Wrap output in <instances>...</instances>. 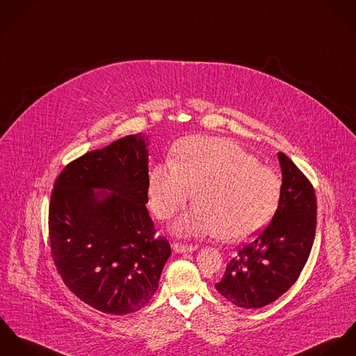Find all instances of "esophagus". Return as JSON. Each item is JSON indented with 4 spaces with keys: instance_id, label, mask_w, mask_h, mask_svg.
<instances>
[{
    "instance_id": "esophagus-1",
    "label": "esophagus",
    "mask_w": 356,
    "mask_h": 356,
    "mask_svg": "<svg viewBox=\"0 0 356 356\" xmlns=\"http://www.w3.org/2000/svg\"><path fill=\"white\" fill-rule=\"evenodd\" d=\"M197 248V244H187V243H179V241L173 244V250L176 252H191V251H195Z\"/></svg>"
}]
</instances>
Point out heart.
I'll return each instance as SVG.
<instances>
[{
  "label": "heart",
  "instance_id": "obj_1",
  "mask_svg": "<svg viewBox=\"0 0 356 356\" xmlns=\"http://www.w3.org/2000/svg\"><path fill=\"white\" fill-rule=\"evenodd\" d=\"M193 191L197 204L177 218L175 232L243 240L262 231L275 216L281 179L234 140L191 136L176 143L172 161L150 170V209L168 220Z\"/></svg>",
  "mask_w": 356,
  "mask_h": 356
}]
</instances>
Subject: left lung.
Returning a JSON list of instances; mask_svg holds the SVG:
<instances>
[{
    "instance_id": "obj_1",
    "label": "left lung",
    "mask_w": 356,
    "mask_h": 356,
    "mask_svg": "<svg viewBox=\"0 0 356 356\" xmlns=\"http://www.w3.org/2000/svg\"><path fill=\"white\" fill-rule=\"evenodd\" d=\"M281 197L270 224L238 247L216 284L217 291L243 309H259L280 298L300 276L314 243L316 199L306 175L278 153Z\"/></svg>"
}]
</instances>
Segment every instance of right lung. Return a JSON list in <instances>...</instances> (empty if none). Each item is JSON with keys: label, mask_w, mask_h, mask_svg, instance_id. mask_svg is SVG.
Returning a JSON list of instances; mask_svg holds the SVG:
<instances>
[{"label": "right lung", "mask_w": 356, "mask_h": 356, "mask_svg": "<svg viewBox=\"0 0 356 356\" xmlns=\"http://www.w3.org/2000/svg\"><path fill=\"white\" fill-rule=\"evenodd\" d=\"M147 138L128 135L70 162L49 204L50 254L68 289L106 314L145 307L159 288L170 245L146 203ZM95 188L111 191L98 196Z\"/></svg>", "instance_id": "obj_1"}]
</instances>
